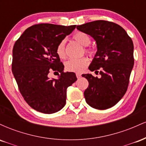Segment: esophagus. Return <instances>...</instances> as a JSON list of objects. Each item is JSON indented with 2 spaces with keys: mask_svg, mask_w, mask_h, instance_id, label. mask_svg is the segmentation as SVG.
<instances>
[{
  "mask_svg": "<svg viewBox=\"0 0 146 146\" xmlns=\"http://www.w3.org/2000/svg\"><path fill=\"white\" fill-rule=\"evenodd\" d=\"M76 76H77V78L79 79L81 78V74H80V73H76Z\"/></svg>",
  "mask_w": 146,
  "mask_h": 146,
  "instance_id": "obj_1",
  "label": "esophagus"
}]
</instances>
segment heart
Returning <instances> with one entry per match:
<instances>
[{"mask_svg": "<svg viewBox=\"0 0 146 146\" xmlns=\"http://www.w3.org/2000/svg\"><path fill=\"white\" fill-rule=\"evenodd\" d=\"M73 39L76 40L78 43L84 46H87L90 44L91 40L88 34L82 31H78L73 35ZM56 53L58 56L62 59H64L66 57L65 52V41L62 40L58 44L56 48ZM89 63V60L86 57L78 58V59H71L68 60L65 64V68L68 71L75 72V73H81L87 65Z\"/></svg>", "mask_w": 146, "mask_h": 146, "instance_id": "heart-1", "label": "heart"}]
</instances>
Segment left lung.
Masks as SVG:
<instances>
[{
  "label": "left lung",
  "instance_id": "obj_1",
  "mask_svg": "<svg viewBox=\"0 0 146 146\" xmlns=\"http://www.w3.org/2000/svg\"><path fill=\"white\" fill-rule=\"evenodd\" d=\"M79 31L95 40L97 52L88 69L101 68V78L83 74L88 81L85 90L86 103L92 108H111L123 98L128 88L134 66V45L131 38L121 26L112 22L96 21L77 26Z\"/></svg>",
  "mask_w": 146,
  "mask_h": 146
}]
</instances>
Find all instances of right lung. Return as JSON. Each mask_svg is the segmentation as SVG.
<instances>
[{
    "mask_svg": "<svg viewBox=\"0 0 146 146\" xmlns=\"http://www.w3.org/2000/svg\"><path fill=\"white\" fill-rule=\"evenodd\" d=\"M76 25H35L27 29L13 48L12 73L20 92L31 108L52 114L66 104V89L77 80L73 72L64 73L56 53L58 44ZM53 70L61 72L58 79L48 77Z\"/></svg>",
    "mask_w": 146,
    "mask_h": 146,
    "instance_id": "add662e5",
    "label": "right lung"
}]
</instances>
